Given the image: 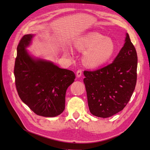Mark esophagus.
<instances>
[{"label": "esophagus", "instance_id": "esophagus-1", "mask_svg": "<svg viewBox=\"0 0 150 150\" xmlns=\"http://www.w3.org/2000/svg\"><path fill=\"white\" fill-rule=\"evenodd\" d=\"M76 75L77 77H80L81 76V75H82V70L81 69H78L76 71Z\"/></svg>", "mask_w": 150, "mask_h": 150}]
</instances>
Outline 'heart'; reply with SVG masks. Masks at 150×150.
Instances as JSON below:
<instances>
[{
  "label": "heart",
  "instance_id": "1",
  "mask_svg": "<svg viewBox=\"0 0 150 150\" xmlns=\"http://www.w3.org/2000/svg\"><path fill=\"white\" fill-rule=\"evenodd\" d=\"M74 45L78 50H86L84 62L92 67L106 64L115 52V45L112 41L96 32L88 33L77 38Z\"/></svg>",
  "mask_w": 150,
  "mask_h": 150
}]
</instances>
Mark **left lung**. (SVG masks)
Here are the masks:
<instances>
[{
  "instance_id": "1",
  "label": "left lung",
  "mask_w": 150,
  "mask_h": 150,
  "mask_svg": "<svg viewBox=\"0 0 150 150\" xmlns=\"http://www.w3.org/2000/svg\"><path fill=\"white\" fill-rule=\"evenodd\" d=\"M137 54L129 35L113 62L103 68L84 70L83 81L91 113L107 118L127 106L137 81Z\"/></svg>"
}]
</instances>
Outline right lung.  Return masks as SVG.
Masks as SVG:
<instances>
[{
    "instance_id": "obj_1",
    "label": "right lung",
    "mask_w": 150,
    "mask_h": 150,
    "mask_svg": "<svg viewBox=\"0 0 150 150\" xmlns=\"http://www.w3.org/2000/svg\"><path fill=\"white\" fill-rule=\"evenodd\" d=\"M33 36L24 35L17 47L14 68L16 88L21 100L36 114L57 116L64 111L66 90L75 75L52 62L31 58L25 48Z\"/></svg>"
}]
</instances>
